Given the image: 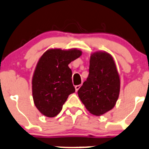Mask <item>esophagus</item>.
<instances>
[{
    "label": "esophagus",
    "instance_id": "esophagus-1",
    "mask_svg": "<svg viewBox=\"0 0 149 149\" xmlns=\"http://www.w3.org/2000/svg\"><path fill=\"white\" fill-rule=\"evenodd\" d=\"M80 87H81V85H76V86H75V89H76V92H77V91L80 89Z\"/></svg>",
    "mask_w": 149,
    "mask_h": 149
}]
</instances>
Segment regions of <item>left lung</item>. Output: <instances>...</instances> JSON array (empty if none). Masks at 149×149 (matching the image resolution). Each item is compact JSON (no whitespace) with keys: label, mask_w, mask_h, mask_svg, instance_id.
<instances>
[{"label":"left lung","mask_w":149,"mask_h":149,"mask_svg":"<svg viewBox=\"0 0 149 149\" xmlns=\"http://www.w3.org/2000/svg\"><path fill=\"white\" fill-rule=\"evenodd\" d=\"M89 76L78 91L86 109L100 116L114 107L120 91V79L111 54L95 52L89 60Z\"/></svg>","instance_id":"left-lung-1"}]
</instances>
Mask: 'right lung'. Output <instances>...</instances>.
Listing matches in <instances>:
<instances>
[{
	"label": "right lung",
	"instance_id": "1",
	"mask_svg": "<svg viewBox=\"0 0 149 149\" xmlns=\"http://www.w3.org/2000/svg\"><path fill=\"white\" fill-rule=\"evenodd\" d=\"M81 55L80 50H47L36 65L32 90L35 105L44 116L54 117L75 92L69 63Z\"/></svg>",
	"mask_w": 149,
	"mask_h": 149
}]
</instances>
